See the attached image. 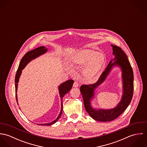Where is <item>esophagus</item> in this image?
I'll use <instances>...</instances> for the list:
<instances>
[{
	"label": "esophagus",
	"mask_w": 147,
	"mask_h": 147,
	"mask_svg": "<svg viewBox=\"0 0 147 147\" xmlns=\"http://www.w3.org/2000/svg\"><path fill=\"white\" fill-rule=\"evenodd\" d=\"M73 85H74V87H78V86H79V83H78L77 82H75Z\"/></svg>",
	"instance_id": "obj_1"
}]
</instances>
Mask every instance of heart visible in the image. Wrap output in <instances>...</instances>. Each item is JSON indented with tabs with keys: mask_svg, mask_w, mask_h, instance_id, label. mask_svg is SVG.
I'll list each match as a JSON object with an SVG mask.
<instances>
[{
	"mask_svg": "<svg viewBox=\"0 0 147 147\" xmlns=\"http://www.w3.org/2000/svg\"><path fill=\"white\" fill-rule=\"evenodd\" d=\"M105 56L97 51L86 50L77 54L74 59L75 64L83 65L88 63L84 71L86 79L89 81L94 80L100 72L105 63Z\"/></svg>",
	"mask_w": 147,
	"mask_h": 147,
	"instance_id": "b5f03b06",
	"label": "heart"
}]
</instances>
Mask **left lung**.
Returning <instances> with one entry per match:
<instances>
[{"label": "left lung", "mask_w": 147, "mask_h": 147, "mask_svg": "<svg viewBox=\"0 0 147 147\" xmlns=\"http://www.w3.org/2000/svg\"><path fill=\"white\" fill-rule=\"evenodd\" d=\"M111 46L114 58L110 61L98 80L96 83L82 85L80 87L86 111L93 119L100 122H110L118 118L128 106L133 96L134 74L130 63L126 54L121 47L113 45H111ZM115 66H119L122 71L123 94L121 100L113 109H95L91 106V101L94 97V90L105 80L112 68Z\"/></svg>", "instance_id": "1"}]
</instances>
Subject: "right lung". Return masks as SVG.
I'll list each match as a JSON object with an SVG mask.
<instances>
[{
	"label": "right lung",
	"instance_id": "add662e5",
	"mask_svg": "<svg viewBox=\"0 0 147 147\" xmlns=\"http://www.w3.org/2000/svg\"><path fill=\"white\" fill-rule=\"evenodd\" d=\"M47 51V49H46L45 47L44 46H40L39 47H37L32 51H28V53H26L25 55L22 57V58L21 59V62L19 64V68L18 69L16 74V76H15V91H16V101H17V103L18 104V96H17V90H18V83H19V78L20 76L21 75V72H22V70L25 68V67L27 65V64L29 63L31 61H32L33 59H36V58L38 57L39 56L41 55L42 54L46 53ZM74 82L73 80H67L65 82L63 83L62 84H61L58 88H59V95L61 98V112L59 114V115L58 116V117L57 118V119L54 121H53V122L49 123H43V124H38L39 125H45V126H50L51 125L54 124L55 122H57L58 121V120L59 119V118H60L62 113V111H63V97L64 96V95L67 93L72 88V86L73 85Z\"/></svg>",
	"mask_w": 147,
	"mask_h": 147
}]
</instances>
